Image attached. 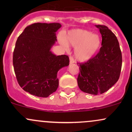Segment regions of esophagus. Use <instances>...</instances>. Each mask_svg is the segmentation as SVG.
<instances>
[{
    "label": "esophagus",
    "instance_id": "34e87169",
    "mask_svg": "<svg viewBox=\"0 0 132 132\" xmlns=\"http://www.w3.org/2000/svg\"><path fill=\"white\" fill-rule=\"evenodd\" d=\"M75 63V60L72 56H69V63L70 64H73Z\"/></svg>",
    "mask_w": 132,
    "mask_h": 132
}]
</instances>
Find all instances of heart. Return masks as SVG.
Here are the masks:
<instances>
[{"label": "heart", "mask_w": 132, "mask_h": 132, "mask_svg": "<svg viewBox=\"0 0 132 132\" xmlns=\"http://www.w3.org/2000/svg\"><path fill=\"white\" fill-rule=\"evenodd\" d=\"M60 42L66 48L68 45L76 48V57L81 61L92 58L99 51L102 44L99 35L81 29L71 30L68 33L66 40L61 37Z\"/></svg>", "instance_id": "heart-1"}]
</instances>
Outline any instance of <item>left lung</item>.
I'll return each instance as SVG.
<instances>
[{
    "label": "left lung",
    "instance_id": "8db88e82",
    "mask_svg": "<svg viewBox=\"0 0 132 132\" xmlns=\"http://www.w3.org/2000/svg\"><path fill=\"white\" fill-rule=\"evenodd\" d=\"M102 35L99 52L86 63H78V84L82 91L92 95L104 93L119 80L122 56L116 36L105 25H95Z\"/></svg>",
    "mask_w": 132,
    "mask_h": 132
}]
</instances>
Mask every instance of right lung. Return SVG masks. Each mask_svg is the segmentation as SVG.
Returning a JSON list of instances; mask_svg holds the SVG:
<instances>
[{"label": "right lung", "mask_w": 132, "mask_h": 132, "mask_svg": "<svg viewBox=\"0 0 132 132\" xmlns=\"http://www.w3.org/2000/svg\"><path fill=\"white\" fill-rule=\"evenodd\" d=\"M61 27L59 23H35L18 37L13 68L20 86L30 94L47 97L55 92L59 85L57 72L69 64L68 56H56L50 51Z\"/></svg>", "instance_id": "add662e5"}]
</instances>
